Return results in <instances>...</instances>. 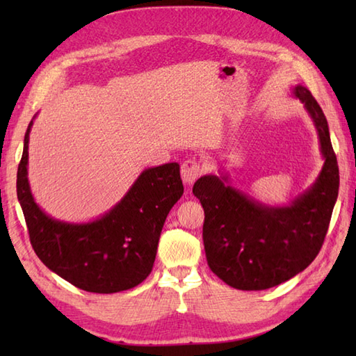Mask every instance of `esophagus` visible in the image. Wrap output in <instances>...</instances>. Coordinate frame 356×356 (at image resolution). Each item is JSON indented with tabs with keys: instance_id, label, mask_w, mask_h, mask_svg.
<instances>
[{
	"instance_id": "obj_1",
	"label": "esophagus",
	"mask_w": 356,
	"mask_h": 356,
	"mask_svg": "<svg viewBox=\"0 0 356 356\" xmlns=\"http://www.w3.org/2000/svg\"><path fill=\"white\" fill-rule=\"evenodd\" d=\"M203 168L200 162L195 161V159H188L180 166V174H182V180L188 185H193L195 182V179H199L202 176Z\"/></svg>"
}]
</instances>
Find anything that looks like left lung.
<instances>
[{
  "mask_svg": "<svg viewBox=\"0 0 356 356\" xmlns=\"http://www.w3.org/2000/svg\"><path fill=\"white\" fill-rule=\"evenodd\" d=\"M318 131L324 165L318 179L289 207H266L228 185L203 176L193 194L205 211L203 245L211 270L240 291H263L295 277L318 255L338 197L339 172L327 120L312 93L293 88Z\"/></svg>",
  "mask_w": 356,
  "mask_h": 356,
  "instance_id": "1",
  "label": "left lung"
}]
</instances>
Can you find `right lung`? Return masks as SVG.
Here are the masks:
<instances>
[{"mask_svg":"<svg viewBox=\"0 0 356 356\" xmlns=\"http://www.w3.org/2000/svg\"><path fill=\"white\" fill-rule=\"evenodd\" d=\"M32 124L24 136L17 194L36 255L50 270L87 292L115 293L142 283L153 269L165 218L184 194L179 163L142 171L122 200L97 220L59 222L36 205L29 186Z\"/></svg>","mask_w":356,"mask_h":356,"instance_id":"right-lung-1","label":"right lung"}]
</instances>
